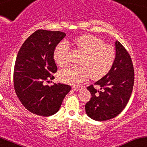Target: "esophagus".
I'll return each instance as SVG.
<instances>
[{"label":"esophagus","mask_w":147,"mask_h":147,"mask_svg":"<svg viewBox=\"0 0 147 147\" xmlns=\"http://www.w3.org/2000/svg\"><path fill=\"white\" fill-rule=\"evenodd\" d=\"M72 90H76V91H78V90H80V87L76 86H72Z\"/></svg>","instance_id":"obj_1"}]
</instances>
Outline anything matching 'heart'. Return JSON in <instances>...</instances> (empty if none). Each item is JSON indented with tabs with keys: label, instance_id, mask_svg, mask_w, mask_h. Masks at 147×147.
Returning a JSON list of instances; mask_svg holds the SVG:
<instances>
[{
	"label": "heart",
	"instance_id": "1",
	"mask_svg": "<svg viewBox=\"0 0 147 147\" xmlns=\"http://www.w3.org/2000/svg\"><path fill=\"white\" fill-rule=\"evenodd\" d=\"M75 44L84 53L80 60L82 66H70L60 71V80L67 83L78 85L87 80H99L109 73L115 60V51L113 46L103 44L100 38L91 34H83L75 39ZM55 62L65 67L70 62V49L66 41L59 43L53 53Z\"/></svg>",
	"mask_w": 147,
	"mask_h": 147
}]
</instances>
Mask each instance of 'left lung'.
I'll return each mask as SVG.
<instances>
[{
	"label": "left lung",
	"instance_id": "left-lung-1",
	"mask_svg": "<svg viewBox=\"0 0 147 147\" xmlns=\"http://www.w3.org/2000/svg\"><path fill=\"white\" fill-rule=\"evenodd\" d=\"M116 55L109 73L87 89L91 98L85 105L88 117L96 121H106L117 117L128 103L134 85V69L131 56L122 44L115 42Z\"/></svg>",
	"mask_w": 147,
	"mask_h": 147
}]
</instances>
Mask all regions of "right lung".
Instances as JSON below:
<instances>
[{"label": "right lung", "mask_w": 147, "mask_h": 147, "mask_svg": "<svg viewBox=\"0 0 147 147\" xmlns=\"http://www.w3.org/2000/svg\"><path fill=\"white\" fill-rule=\"evenodd\" d=\"M65 36L60 31L38 30L25 41L16 56L14 90L23 105L34 115L49 117L55 114L71 90L65 84L46 85L54 79L52 74L57 70L54 50Z\"/></svg>", "instance_id": "1"}]
</instances>
